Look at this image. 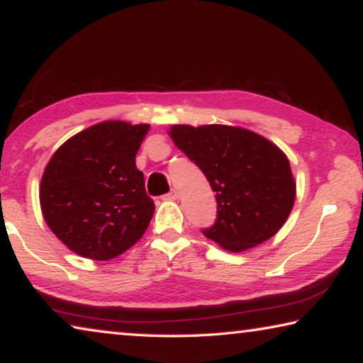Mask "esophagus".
<instances>
[{
    "label": "esophagus",
    "mask_w": 363,
    "mask_h": 363,
    "mask_svg": "<svg viewBox=\"0 0 363 363\" xmlns=\"http://www.w3.org/2000/svg\"><path fill=\"white\" fill-rule=\"evenodd\" d=\"M177 196H179V194H177V190H171V192L164 195L163 199L164 200H177Z\"/></svg>",
    "instance_id": "esophagus-1"
}]
</instances>
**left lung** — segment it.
Segmentation results:
<instances>
[{
	"label": "left lung",
	"mask_w": 363,
	"mask_h": 363,
	"mask_svg": "<svg viewBox=\"0 0 363 363\" xmlns=\"http://www.w3.org/2000/svg\"><path fill=\"white\" fill-rule=\"evenodd\" d=\"M168 134L216 192L218 219L203 230L205 237L230 253H243L284 227L296 199V181L279 145L229 125H173Z\"/></svg>",
	"instance_id": "obj_1"
}]
</instances>
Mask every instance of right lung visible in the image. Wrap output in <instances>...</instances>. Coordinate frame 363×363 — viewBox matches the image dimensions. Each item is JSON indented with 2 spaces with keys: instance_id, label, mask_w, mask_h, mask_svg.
Masks as SVG:
<instances>
[{
  "instance_id": "obj_1",
  "label": "right lung",
  "mask_w": 363,
  "mask_h": 363,
  "mask_svg": "<svg viewBox=\"0 0 363 363\" xmlns=\"http://www.w3.org/2000/svg\"><path fill=\"white\" fill-rule=\"evenodd\" d=\"M149 130L147 123H96L67 139L48 162L41 213L73 253L108 261L144 235L155 205L145 194L136 153Z\"/></svg>"
}]
</instances>
